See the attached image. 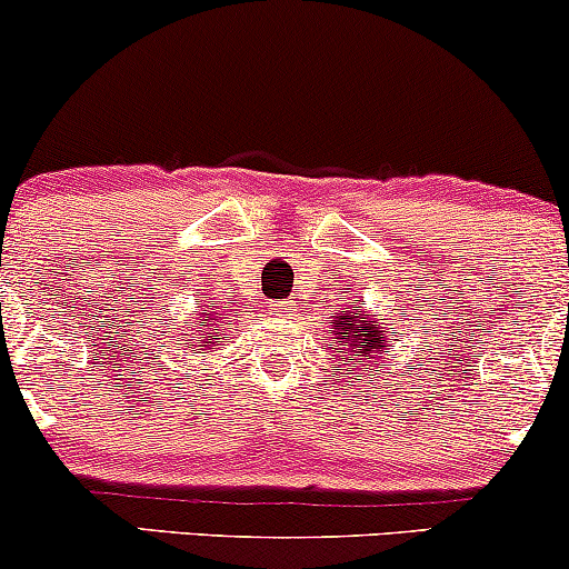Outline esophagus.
Wrapping results in <instances>:
<instances>
[{
    "label": "esophagus",
    "instance_id": "34e87169",
    "mask_svg": "<svg viewBox=\"0 0 569 569\" xmlns=\"http://www.w3.org/2000/svg\"><path fill=\"white\" fill-rule=\"evenodd\" d=\"M276 310H278V312H286V307H283V305H278V307H276Z\"/></svg>",
    "mask_w": 569,
    "mask_h": 569
}]
</instances>
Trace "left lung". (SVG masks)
<instances>
[{"instance_id": "8db88e82", "label": "left lung", "mask_w": 569, "mask_h": 569, "mask_svg": "<svg viewBox=\"0 0 569 569\" xmlns=\"http://www.w3.org/2000/svg\"><path fill=\"white\" fill-rule=\"evenodd\" d=\"M388 318H367L363 310H350L345 307L342 312L335 316V329L331 335L335 342L345 345V350L339 352H348V361H358L363 367H371L375 361H380L390 352L388 345Z\"/></svg>"}]
</instances>
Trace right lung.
I'll list each match as a JSON object with an SVG mask.
<instances>
[{
	"label": "right lung",
	"mask_w": 569,
	"mask_h": 569,
	"mask_svg": "<svg viewBox=\"0 0 569 569\" xmlns=\"http://www.w3.org/2000/svg\"><path fill=\"white\" fill-rule=\"evenodd\" d=\"M194 318H198V326H187L189 331H194V339H184V345H194L198 350H208V345H213L217 339L224 337V329L230 326V318L232 310H221V307H213V305H202L200 312H192ZM192 337V335H187ZM176 342H181V339H176Z\"/></svg>",
	"instance_id": "1"
}]
</instances>
